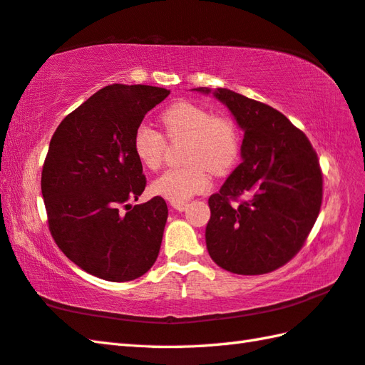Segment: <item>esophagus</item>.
<instances>
[{"label":"esophagus","instance_id":"esophagus-1","mask_svg":"<svg viewBox=\"0 0 365 365\" xmlns=\"http://www.w3.org/2000/svg\"><path fill=\"white\" fill-rule=\"evenodd\" d=\"M170 207L175 208V210H178V212H183L185 208L188 207V202L187 200H170Z\"/></svg>","mask_w":365,"mask_h":365}]
</instances>
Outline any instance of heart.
Returning a JSON list of instances; mask_svg holds the SVG:
<instances>
[{
	"label": "heart",
	"instance_id": "obj_1",
	"mask_svg": "<svg viewBox=\"0 0 365 365\" xmlns=\"http://www.w3.org/2000/svg\"><path fill=\"white\" fill-rule=\"evenodd\" d=\"M161 123L169 139L185 138L182 166L165 170L152 182V191L169 200H188L210 185L208 169L222 175L235 166L240 155V131L226 115H213L207 108L180 100L166 108ZM166 141L160 131L139 123L133 133V152L145 168L158 169Z\"/></svg>",
	"mask_w": 365,
	"mask_h": 365
}]
</instances>
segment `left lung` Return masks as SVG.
<instances>
[{
  "mask_svg": "<svg viewBox=\"0 0 365 365\" xmlns=\"http://www.w3.org/2000/svg\"><path fill=\"white\" fill-rule=\"evenodd\" d=\"M213 96L245 135L243 161L208 199L207 250L230 273H271L299 252L319 218V157L307 136L274 108L229 89H216Z\"/></svg>",
  "mask_w": 365,
  "mask_h": 365,
  "instance_id": "8db88e82",
  "label": "left lung"
}]
</instances>
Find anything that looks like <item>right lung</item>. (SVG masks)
<instances>
[{"label":"right lung","mask_w":365,"mask_h":365,"mask_svg":"<svg viewBox=\"0 0 365 365\" xmlns=\"http://www.w3.org/2000/svg\"><path fill=\"white\" fill-rule=\"evenodd\" d=\"M169 92L111 84L66 115L50 141L41 187L51 237L75 265L105 281H133L158 257L165 199L128 200L145 188L135 128Z\"/></svg>","instance_id":"add662e5"}]
</instances>
